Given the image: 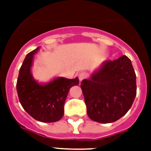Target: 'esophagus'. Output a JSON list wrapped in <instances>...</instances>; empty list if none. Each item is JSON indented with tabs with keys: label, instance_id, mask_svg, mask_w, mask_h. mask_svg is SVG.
Instances as JSON below:
<instances>
[{
	"label": "esophagus",
	"instance_id": "esophagus-1",
	"mask_svg": "<svg viewBox=\"0 0 151 151\" xmlns=\"http://www.w3.org/2000/svg\"><path fill=\"white\" fill-rule=\"evenodd\" d=\"M86 77H87L86 73H83V72H81V73H80L79 74H78V78H79L80 81H81L82 80L85 79V78H86Z\"/></svg>",
	"mask_w": 151,
	"mask_h": 151
}]
</instances>
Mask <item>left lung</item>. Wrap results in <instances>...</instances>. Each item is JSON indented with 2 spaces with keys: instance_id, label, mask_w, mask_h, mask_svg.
Returning <instances> with one entry per match:
<instances>
[{
  "instance_id": "8db88e82",
  "label": "left lung",
  "mask_w": 151,
  "mask_h": 151,
  "mask_svg": "<svg viewBox=\"0 0 151 151\" xmlns=\"http://www.w3.org/2000/svg\"><path fill=\"white\" fill-rule=\"evenodd\" d=\"M88 116L99 123H111L123 117L136 96V75L131 60L122 55L105 61L89 79L81 81Z\"/></svg>"
}]
</instances>
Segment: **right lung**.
Returning <instances> with one entry per match:
<instances>
[{
	"label": "right lung",
	"instance_id": "add662e5",
	"mask_svg": "<svg viewBox=\"0 0 151 151\" xmlns=\"http://www.w3.org/2000/svg\"><path fill=\"white\" fill-rule=\"evenodd\" d=\"M39 47L27 55L19 69L16 89L21 105L32 117L41 122H55L64 114V103L70 88L79 84L78 78H56L40 84L32 76L34 55Z\"/></svg>",
	"mask_w": 151,
	"mask_h": 151
}]
</instances>
